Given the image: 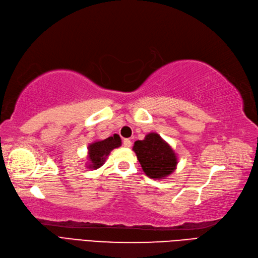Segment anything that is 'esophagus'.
Returning a JSON list of instances; mask_svg holds the SVG:
<instances>
[{
  "mask_svg": "<svg viewBox=\"0 0 258 258\" xmlns=\"http://www.w3.org/2000/svg\"><path fill=\"white\" fill-rule=\"evenodd\" d=\"M131 144H132V143H131V141H130L129 139H125V140L122 141V145L125 146V147H130Z\"/></svg>",
  "mask_w": 258,
  "mask_h": 258,
  "instance_id": "1",
  "label": "esophagus"
}]
</instances>
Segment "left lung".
I'll use <instances>...</instances> for the list:
<instances>
[{
    "instance_id": "1",
    "label": "left lung",
    "mask_w": 258,
    "mask_h": 258,
    "mask_svg": "<svg viewBox=\"0 0 258 258\" xmlns=\"http://www.w3.org/2000/svg\"><path fill=\"white\" fill-rule=\"evenodd\" d=\"M132 149L149 178L164 179L176 170V154L156 132L148 133L144 140L136 141Z\"/></svg>"
}]
</instances>
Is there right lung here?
Returning <instances> with one entry per match:
<instances>
[{"label": "right lung", "mask_w": 258, "mask_h": 258, "mask_svg": "<svg viewBox=\"0 0 258 258\" xmlns=\"http://www.w3.org/2000/svg\"><path fill=\"white\" fill-rule=\"evenodd\" d=\"M121 145V140L118 135H114L102 141H96L90 144L88 149V168H98L103 165L105 159L110 155L111 150Z\"/></svg>", "instance_id": "right-lung-1"}]
</instances>
